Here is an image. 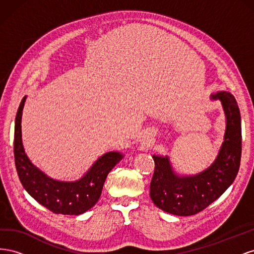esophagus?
Wrapping results in <instances>:
<instances>
[{
  "instance_id": "obj_1",
  "label": "esophagus",
  "mask_w": 254,
  "mask_h": 254,
  "mask_svg": "<svg viewBox=\"0 0 254 254\" xmlns=\"http://www.w3.org/2000/svg\"><path fill=\"white\" fill-rule=\"evenodd\" d=\"M140 142H141L142 146H145V147H148V146H150V144H151V140L149 139L148 136L142 137V139L140 140Z\"/></svg>"
}]
</instances>
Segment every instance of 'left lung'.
<instances>
[{"label":"left lung","mask_w":254,"mask_h":254,"mask_svg":"<svg viewBox=\"0 0 254 254\" xmlns=\"http://www.w3.org/2000/svg\"><path fill=\"white\" fill-rule=\"evenodd\" d=\"M221 103L226 130L218 155L201 173L190 176L177 174L168 156L153 155L155 172L149 195L159 209L178 216H190L204 210L225 193L240 170L242 156L241 113L234 96L221 91L211 94Z\"/></svg>","instance_id":"8db88e82"}]
</instances>
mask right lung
Segmentation results:
<instances>
[{"label":"right lung","instance_id":"add662e5","mask_svg":"<svg viewBox=\"0 0 254 254\" xmlns=\"http://www.w3.org/2000/svg\"><path fill=\"white\" fill-rule=\"evenodd\" d=\"M26 96L23 97L14 122V162L23 188L36 201L55 214L80 215L98 201L107 176L124 158L120 151L106 152L92 164L81 178L75 181L53 179L34 165L22 143V112Z\"/></svg>","mask_w":254,"mask_h":254}]
</instances>
